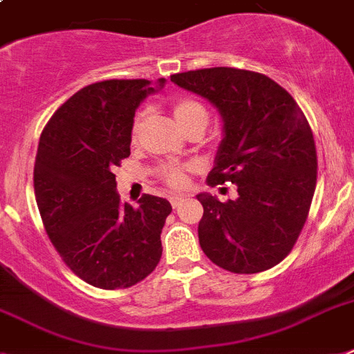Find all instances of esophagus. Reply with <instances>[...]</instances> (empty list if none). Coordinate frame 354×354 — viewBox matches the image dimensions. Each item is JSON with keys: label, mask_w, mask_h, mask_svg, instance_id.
Returning a JSON list of instances; mask_svg holds the SVG:
<instances>
[{"label": "esophagus", "mask_w": 354, "mask_h": 354, "mask_svg": "<svg viewBox=\"0 0 354 354\" xmlns=\"http://www.w3.org/2000/svg\"><path fill=\"white\" fill-rule=\"evenodd\" d=\"M170 203H171V206H174V208H179L180 204L184 203V195H171Z\"/></svg>", "instance_id": "1"}]
</instances>
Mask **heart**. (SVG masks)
<instances>
[{"instance_id": "heart-1", "label": "heart", "mask_w": 354, "mask_h": 354, "mask_svg": "<svg viewBox=\"0 0 354 354\" xmlns=\"http://www.w3.org/2000/svg\"><path fill=\"white\" fill-rule=\"evenodd\" d=\"M171 113H174L175 122L179 124L180 130L186 133L192 128H201L204 131L206 124H208V110L203 104L195 101V99L184 97L175 101L171 104ZM142 115H136L133 122H131L130 130V141L136 146L139 141V131H141ZM160 177L165 179V183L171 188H184L188 183V166H177V165H165L160 166Z\"/></svg>"}]
</instances>
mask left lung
I'll list each match as a JSON object with an SVG mask.
<instances>
[{
	"label": "left lung",
	"instance_id": "8db88e82",
	"mask_svg": "<svg viewBox=\"0 0 354 354\" xmlns=\"http://www.w3.org/2000/svg\"><path fill=\"white\" fill-rule=\"evenodd\" d=\"M208 99L224 122L208 184L232 183L239 197L221 203L198 194V242L213 264L261 273L284 261L308 218L317 186V148L291 95L268 75L215 66L171 75Z\"/></svg>",
	"mask_w": 354,
	"mask_h": 354
}]
</instances>
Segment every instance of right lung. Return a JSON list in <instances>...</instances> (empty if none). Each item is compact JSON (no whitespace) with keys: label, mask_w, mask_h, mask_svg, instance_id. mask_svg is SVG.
Segmentation results:
<instances>
[{"label":"right lung","mask_w":354,"mask_h":354,"mask_svg":"<svg viewBox=\"0 0 354 354\" xmlns=\"http://www.w3.org/2000/svg\"><path fill=\"white\" fill-rule=\"evenodd\" d=\"M165 79H159V88ZM148 79H108L75 92L39 137L34 192L46 235L90 286L124 289L150 275L162 255L166 198L121 204L113 168L130 156L137 106L156 92Z\"/></svg>","instance_id":"right-lung-1"}]
</instances>
